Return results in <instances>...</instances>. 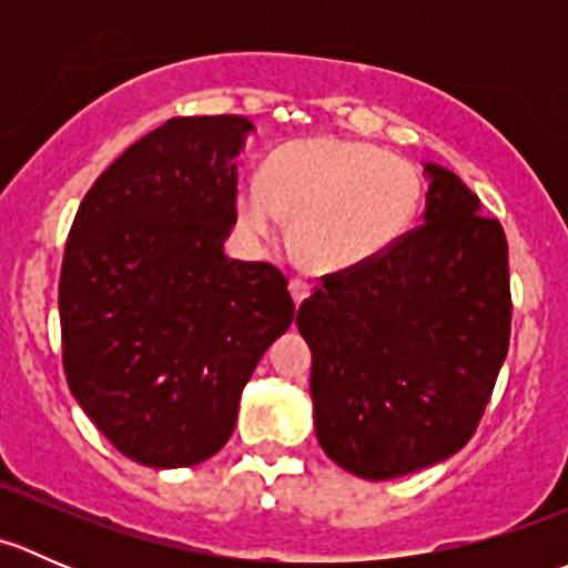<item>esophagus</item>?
Returning a JSON list of instances; mask_svg holds the SVG:
<instances>
[{
    "mask_svg": "<svg viewBox=\"0 0 568 568\" xmlns=\"http://www.w3.org/2000/svg\"><path fill=\"white\" fill-rule=\"evenodd\" d=\"M288 291H291V296H294V305L300 307L302 302L307 300V296H311V283H305V280H300V277H294L288 283Z\"/></svg>",
    "mask_w": 568,
    "mask_h": 568,
    "instance_id": "esophagus-1",
    "label": "esophagus"
}]
</instances>
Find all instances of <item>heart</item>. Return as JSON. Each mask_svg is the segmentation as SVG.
<instances>
[{
	"label": "heart",
	"instance_id": "b5f03b06",
	"mask_svg": "<svg viewBox=\"0 0 568 568\" xmlns=\"http://www.w3.org/2000/svg\"><path fill=\"white\" fill-rule=\"evenodd\" d=\"M423 181L412 162L371 142L305 136L263 164L261 183L236 194L239 227L272 242L291 222V244L307 272L332 274L390 252L415 225Z\"/></svg>",
	"mask_w": 568,
	"mask_h": 568
}]
</instances>
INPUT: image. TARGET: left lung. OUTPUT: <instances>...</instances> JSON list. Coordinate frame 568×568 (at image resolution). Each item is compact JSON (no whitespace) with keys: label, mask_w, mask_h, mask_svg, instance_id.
I'll use <instances>...</instances> for the list:
<instances>
[{"label":"left lung","mask_w":568,"mask_h":568,"mask_svg":"<svg viewBox=\"0 0 568 568\" xmlns=\"http://www.w3.org/2000/svg\"><path fill=\"white\" fill-rule=\"evenodd\" d=\"M423 173V225L376 261L326 274L296 313L321 448L368 480L462 450L508 354L503 225L456 173L432 162Z\"/></svg>","instance_id":"obj_1"}]
</instances>
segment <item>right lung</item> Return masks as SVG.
<instances>
[{"mask_svg":"<svg viewBox=\"0 0 568 568\" xmlns=\"http://www.w3.org/2000/svg\"><path fill=\"white\" fill-rule=\"evenodd\" d=\"M250 131L242 114L168 120L99 175L68 233V387L145 467L211 459L257 359L294 321L280 268L225 255Z\"/></svg>","mask_w":568,"mask_h":568,"instance_id":"obj_1","label":"right lung"}]
</instances>
